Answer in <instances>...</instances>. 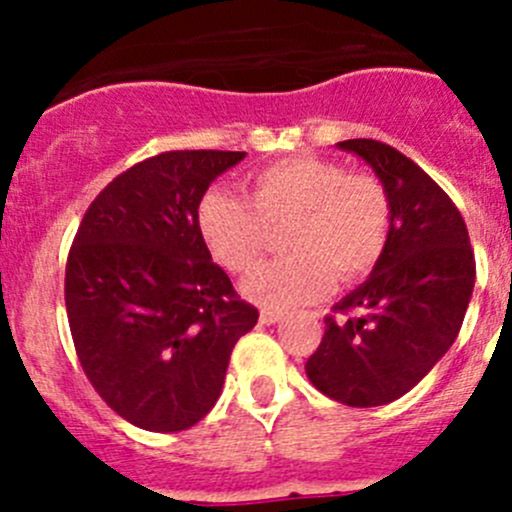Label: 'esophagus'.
I'll list each match as a JSON object with an SVG mask.
<instances>
[{"label": "esophagus", "mask_w": 512, "mask_h": 512, "mask_svg": "<svg viewBox=\"0 0 512 512\" xmlns=\"http://www.w3.org/2000/svg\"><path fill=\"white\" fill-rule=\"evenodd\" d=\"M282 317H285V314L277 312V309H262V312H260V322L262 324H275V322H280Z\"/></svg>", "instance_id": "34e87169"}]
</instances>
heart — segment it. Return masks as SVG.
Masks as SVG:
<instances>
[{
	"label": "heart",
	"instance_id": "obj_1",
	"mask_svg": "<svg viewBox=\"0 0 512 512\" xmlns=\"http://www.w3.org/2000/svg\"><path fill=\"white\" fill-rule=\"evenodd\" d=\"M198 227L215 260L235 275L255 270L272 232L287 227L292 255L262 265L245 294L267 309H289L324 297L334 285L369 275L384 255L391 205L376 175L317 156L270 163L247 180V200L210 190L198 205Z\"/></svg>",
	"mask_w": 512,
	"mask_h": 512
}]
</instances>
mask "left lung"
Instances as JSON below:
<instances>
[{
  "label": "left lung",
  "mask_w": 512,
  "mask_h": 512,
  "mask_svg": "<svg viewBox=\"0 0 512 512\" xmlns=\"http://www.w3.org/2000/svg\"><path fill=\"white\" fill-rule=\"evenodd\" d=\"M374 168L391 205L384 255L364 285L334 304L309 381L347 406H384L411 391L461 332L476 282L463 215L404 153L371 138L337 143Z\"/></svg>",
  "instance_id": "left-lung-1"
}]
</instances>
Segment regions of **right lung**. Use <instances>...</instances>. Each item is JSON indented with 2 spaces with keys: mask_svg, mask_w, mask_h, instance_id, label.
<instances>
[{
  "mask_svg": "<svg viewBox=\"0 0 512 512\" xmlns=\"http://www.w3.org/2000/svg\"><path fill=\"white\" fill-rule=\"evenodd\" d=\"M240 151H168L113 178L66 260V314L81 369L146 431L195 426L218 401L232 347L257 324L210 257L198 205Z\"/></svg>",
  "mask_w": 512,
  "mask_h": 512,
  "instance_id": "obj_1",
  "label": "right lung"
}]
</instances>
